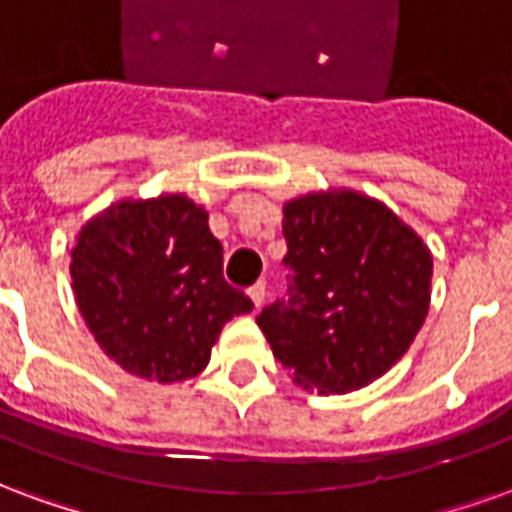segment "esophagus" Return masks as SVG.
Wrapping results in <instances>:
<instances>
[{"instance_id":"obj_1","label":"esophagus","mask_w":512,"mask_h":512,"mask_svg":"<svg viewBox=\"0 0 512 512\" xmlns=\"http://www.w3.org/2000/svg\"><path fill=\"white\" fill-rule=\"evenodd\" d=\"M264 294H267V283H264V281L253 283L251 289H248V297H251L253 308H259L261 302H264Z\"/></svg>"}]
</instances>
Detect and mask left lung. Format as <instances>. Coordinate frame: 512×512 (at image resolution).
Here are the masks:
<instances>
[{"label":"left lung","mask_w":512,"mask_h":512,"mask_svg":"<svg viewBox=\"0 0 512 512\" xmlns=\"http://www.w3.org/2000/svg\"><path fill=\"white\" fill-rule=\"evenodd\" d=\"M283 237L289 292L256 316L275 360L319 395L376 382L428 316V245L384 201L352 188L286 201Z\"/></svg>","instance_id":"left-lung-1"}]
</instances>
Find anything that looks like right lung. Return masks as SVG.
<instances>
[{
	"label": "right lung",
	"mask_w": 512,
	"mask_h": 512,
	"mask_svg": "<svg viewBox=\"0 0 512 512\" xmlns=\"http://www.w3.org/2000/svg\"><path fill=\"white\" fill-rule=\"evenodd\" d=\"M207 220L185 193H160L114 201L78 231V311L100 349L138 379L199 376L223 324L253 308L223 281V248Z\"/></svg>",
	"instance_id": "1"
}]
</instances>
